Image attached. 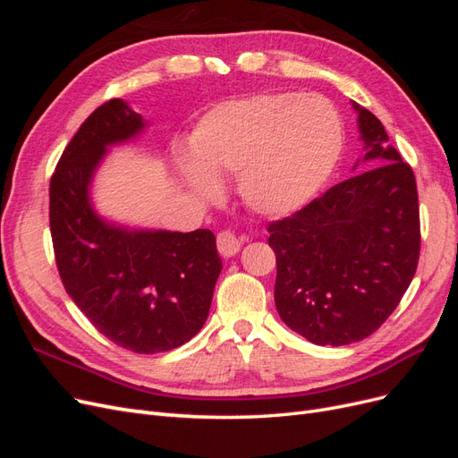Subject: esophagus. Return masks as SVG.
Returning <instances> with one entry per match:
<instances>
[{
    "label": "esophagus",
    "mask_w": 458,
    "mask_h": 458,
    "mask_svg": "<svg viewBox=\"0 0 458 458\" xmlns=\"http://www.w3.org/2000/svg\"><path fill=\"white\" fill-rule=\"evenodd\" d=\"M241 250V241L231 231L217 233V252L224 258H231Z\"/></svg>",
    "instance_id": "obj_1"
}]
</instances>
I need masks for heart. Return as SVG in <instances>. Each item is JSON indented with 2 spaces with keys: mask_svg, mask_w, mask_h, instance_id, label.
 Listing matches in <instances>:
<instances>
[{
  "mask_svg": "<svg viewBox=\"0 0 458 458\" xmlns=\"http://www.w3.org/2000/svg\"><path fill=\"white\" fill-rule=\"evenodd\" d=\"M342 147V118L323 97L256 93L208 110L191 133L197 162L183 172L208 199L217 197V177L239 175L241 197L254 212L286 216L325 185Z\"/></svg>",
  "mask_w": 458,
  "mask_h": 458,
  "instance_id": "1",
  "label": "heart"
}]
</instances>
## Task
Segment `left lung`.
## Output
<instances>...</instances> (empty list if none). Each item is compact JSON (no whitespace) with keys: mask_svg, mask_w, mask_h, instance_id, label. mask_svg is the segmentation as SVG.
Listing matches in <instances>:
<instances>
[{"mask_svg":"<svg viewBox=\"0 0 458 458\" xmlns=\"http://www.w3.org/2000/svg\"><path fill=\"white\" fill-rule=\"evenodd\" d=\"M353 108L363 160L377 165L267 227L276 311L317 345L353 344L378 330L399 306L420 256L412 168L387 143L382 122L357 103Z\"/></svg>","mask_w":458,"mask_h":458,"instance_id":"1","label":"left lung"}]
</instances>
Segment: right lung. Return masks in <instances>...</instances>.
I'll return each instance as SVG.
<instances>
[{
  "mask_svg": "<svg viewBox=\"0 0 458 458\" xmlns=\"http://www.w3.org/2000/svg\"><path fill=\"white\" fill-rule=\"evenodd\" d=\"M145 128L141 114L110 99L81 123L49 183V227L66 294L122 348L160 353L202 328L221 271L210 229L128 231L93 212L89 183L106 147Z\"/></svg>",
  "mask_w": 458,
  "mask_h": 458,
  "instance_id": "right-lung-1",
  "label": "right lung"
}]
</instances>
